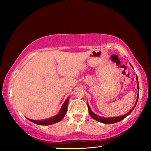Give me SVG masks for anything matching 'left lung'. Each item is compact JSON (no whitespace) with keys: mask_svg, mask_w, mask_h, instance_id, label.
<instances>
[{"mask_svg":"<svg viewBox=\"0 0 151 151\" xmlns=\"http://www.w3.org/2000/svg\"><path fill=\"white\" fill-rule=\"evenodd\" d=\"M137 81L138 82V78H137ZM137 88H138V90L139 91V82H138V85H137ZM139 94H137V101L136 103H135V104L133 108H132L131 111H130L129 112H128L127 114H124L123 116H117V117H111V118H104V117H101L100 116L97 115V114H94V112H92V111L91 110L90 106H89L88 104H87L88 105V112H89V114H90V116L92 117V118L94 119V120H96V121H99V122H101L102 123H104V124H112V123H116V122H118L119 121H122V119H124L125 117H127L128 115H129L131 113V112L133 111V109H134L135 106H136V104L137 103V101H138V99H139Z\"/></svg>","mask_w":151,"mask_h":151,"instance_id":"1","label":"left lung"}]
</instances>
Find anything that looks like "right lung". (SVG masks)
I'll use <instances>...</instances> for the list:
<instances>
[{
  "mask_svg": "<svg viewBox=\"0 0 151 151\" xmlns=\"http://www.w3.org/2000/svg\"><path fill=\"white\" fill-rule=\"evenodd\" d=\"M68 100H69V98L68 97V99L65 101V103L63 104L62 107H61V109L57 115L55 116L52 118H50L46 120H43V121H35V120H31L29 119L30 121H31L34 123H36L39 125H48V124H52L54 123H57V122L60 121L62 120L64 116H65L66 111H67V106H68Z\"/></svg>",
  "mask_w": 151,
  "mask_h": 151,
  "instance_id": "1",
  "label": "right lung"
}]
</instances>
